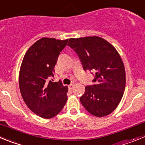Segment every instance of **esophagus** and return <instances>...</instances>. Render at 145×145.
I'll list each match as a JSON object with an SVG mask.
<instances>
[{"label":"esophagus","mask_w":145,"mask_h":145,"mask_svg":"<svg viewBox=\"0 0 145 145\" xmlns=\"http://www.w3.org/2000/svg\"><path fill=\"white\" fill-rule=\"evenodd\" d=\"M74 87V84H70L69 86V87L70 89H73Z\"/></svg>","instance_id":"obj_1"}]
</instances>
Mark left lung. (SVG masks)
<instances>
[{"mask_svg":"<svg viewBox=\"0 0 145 145\" xmlns=\"http://www.w3.org/2000/svg\"><path fill=\"white\" fill-rule=\"evenodd\" d=\"M68 45L78 55L84 71L95 72L92 82L87 86L80 101L95 116L111 113L121 102L125 86L124 65L116 48L101 37L70 38Z\"/></svg>","mask_w":145,"mask_h":145,"instance_id":"1","label":"left lung"}]
</instances>
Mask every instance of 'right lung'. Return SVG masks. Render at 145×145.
<instances>
[{"mask_svg": "<svg viewBox=\"0 0 145 145\" xmlns=\"http://www.w3.org/2000/svg\"><path fill=\"white\" fill-rule=\"evenodd\" d=\"M69 40L42 37L35 42L24 55L19 71V89L26 105L43 118L60 113L67 101V86L53 82L54 67L60 53Z\"/></svg>", "mask_w": 145, "mask_h": 145, "instance_id": "obj_1", "label": "right lung"}]
</instances>
